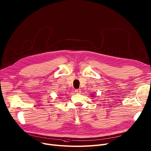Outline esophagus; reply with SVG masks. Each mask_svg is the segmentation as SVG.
Wrapping results in <instances>:
<instances>
[{"mask_svg": "<svg viewBox=\"0 0 151 151\" xmlns=\"http://www.w3.org/2000/svg\"><path fill=\"white\" fill-rule=\"evenodd\" d=\"M75 92H76V93L79 94V93H81V89H76V90H75Z\"/></svg>", "mask_w": 151, "mask_h": 151, "instance_id": "34e87169", "label": "esophagus"}]
</instances>
